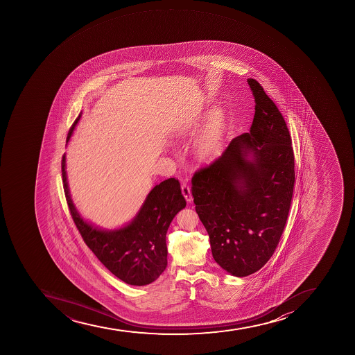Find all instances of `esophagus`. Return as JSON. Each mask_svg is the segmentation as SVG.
Wrapping results in <instances>:
<instances>
[{"mask_svg":"<svg viewBox=\"0 0 355 355\" xmlns=\"http://www.w3.org/2000/svg\"><path fill=\"white\" fill-rule=\"evenodd\" d=\"M182 193L184 195V198H186V201L189 203L193 202V196H191V187L187 184H182Z\"/></svg>","mask_w":355,"mask_h":355,"instance_id":"34e87169","label":"esophagus"}]
</instances>
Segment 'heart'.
I'll use <instances>...</instances> for the list:
<instances>
[{
  "mask_svg": "<svg viewBox=\"0 0 355 355\" xmlns=\"http://www.w3.org/2000/svg\"><path fill=\"white\" fill-rule=\"evenodd\" d=\"M226 113L223 109L212 111L207 125L195 141L194 152L201 160H211L219 155L226 141Z\"/></svg>",
  "mask_w": 355,
  "mask_h": 355,
  "instance_id": "b5f03b06",
  "label": "heart"
}]
</instances>
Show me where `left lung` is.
Returning a JSON list of instances; mask_svg holds the SVG:
<instances>
[{"label": "left lung", "mask_w": 355, "mask_h": 355, "mask_svg": "<svg viewBox=\"0 0 355 355\" xmlns=\"http://www.w3.org/2000/svg\"><path fill=\"white\" fill-rule=\"evenodd\" d=\"M250 132L195 173L191 194L214 259L235 277L257 272L272 257L288 217L295 182L292 139L284 116L255 79Z\"/></svg>", "instance_id": "1"}]
</instances>
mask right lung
I'll return each mask as SVG.
<instances>
[{
    "instance_id": "1",
    "label": "right lung",
    "mask_w": 355,
    "mask_h": 355,
    "mask_svg": "<svg viewBox=\"0 0 355 355\" xmlns=\"http://www.w3.org/2000/svg\"><path fill=\"white\" fill-rule=\"evenodd\" d=\"M80 116L82 113L70 128L67 144ZM61 166L70 214L84 242L98 260L128 285L145 286L157 280L168 263L166 232L173 218L186 207L178 180L169 178L154 186L128 223L114 230H104L84 219L73 204L67 177L66 154H63Z\"/></svg>"
}]
</instances>
